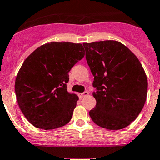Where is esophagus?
Returning a JSON list of instances; mask_svg holds the SVG:
<instances>
[{"mask_svg": "<svg viewBox=\"0 0 160 160\" xmlns=\"http://www.w3.org/2000/svg\"><path fill=\"white\" fill-rule=\"evenodd\" d=\"M88 95V92L87 91H85V92H82V93H80L79 94V97L81 98V99H82V98H83V97H85V96H87Z\"/></svg>", "mask_w": 160, "mask_h": 160, "instance_id": "1", "label": "esophagus"}]
</instances>
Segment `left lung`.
I'll use <instances>...</instances> for the list:
<instances>
[{"label":"left lung","instance_id":"8db88e82","mask_svg":"<svg viewBox=\"0 0 160 160\" xmlns=\"http://www.w3.org/2000/svg\"><path fill=\"white\" fill-rule=\"evenodd\" d=\"M83 46L96 88V105L89 111L90 118L108 130L126 128L138 116L146 100L148 82L140 61L118 41Z\"/></svg>","mask_w":160,"mask_h":160}]
</instances>
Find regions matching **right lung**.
Masks as SVG:
<instances>
[{
  "mask_svg": "<svg viewBox=\"0 0 160 160\" xmlns=\"http://www.w3.org/2000/svg\"><path fill=\"white\" fill-rule=\"evenodd\" d=\"M85 56L82 44L51 42L23 62L15 84L17 101L26 118L37 128L52 130L67 124L78 97L67 90L68 72Z\"/></svg>",
  "mask_w": 160,
  "mask_h": 160,
  "instance_id": "obj_1",
  "label": "right lung"
}]
</instances>
